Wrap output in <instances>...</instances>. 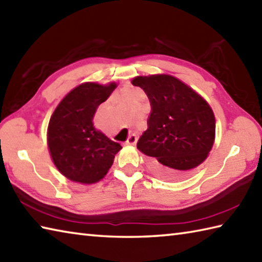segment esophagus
I'll return each instance as SVG.
<instances>
[{
    "label": "esophagus",
    "instance_id": "1",
    "mask_svg": "<svg viewBox=\"0 0 262 262\" xmlns=\"http://www.w3.org/2000/svg\"><path fill=\"white\" fill-rule=\"evenodd\" d=\"M136 142H137V136H136V134H130L129 135V137L127 138V144H130V145H134V144H136Z\"/></svg>",
    "mask_w": 262,
    "mask_h": 262
}]
</instances>
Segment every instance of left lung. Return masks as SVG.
Segmentation results:
<instances>
[{"label": "left lung", "instance_id": "left-lung-1", "mask_svg": "<svg viewBox=\"0 0 262 262\" xmlns=\"http://www.w3.org/2000/svg\"><path fill=\"white\" fill-rule=\"evenodd\" d=\"M132 83L150 100L147 129L137 148L152 159L156 170L166 178H175L206 160L216 132L207 102L169 75L140 76Z\"/></svg>", "mask_w": 262, "mask_h": 262}]
</instances>
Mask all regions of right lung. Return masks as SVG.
Listing matches in <instances>:
<instances>
[{"instance_id":"1","label":"right lung","mask_w":262,"mask_h":262,"mask_svg":"<svg viewBox=\"0 0 262 262\" xmlns=\"http://www.w3.org/2000/svg\"><path fill=\"white\" fill-rule=\"evenodd\" d=\"M116 84L85 83L66 95L50 119L48 144L59 171L74 182L92 184L103 178L121 145L95 128L93 118Z\"/></svg>"}]
</instances>
